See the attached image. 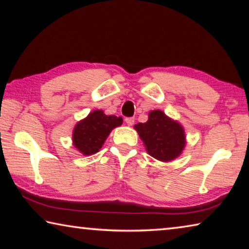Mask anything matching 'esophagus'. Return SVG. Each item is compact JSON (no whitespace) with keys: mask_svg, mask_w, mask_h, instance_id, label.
I'll return each instance as SVG.
<instances>
[{"mask_svg":"<svg viewBox=\"0 0 249 249\" xmlns=\"http://www.w3.org/2000/svg\"><path fill=\"white\" fill-rule=\"evenodd\" d=\"M125 122L128 126H133L134 123H135V119H134V117H127V119L125 120Z\"/></svg>","mask_w":249,"mask_h":249,"instance_id":"1","label":"esophagus"}]
</instances>
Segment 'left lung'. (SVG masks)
I'll list each match as a JSON object with an SVG mask.
<instances>
[{
  "instance_id": "1",
  "label": "left lung",
  "mask_w": 249,
  "mask_h": 249,
  "mask_svg": "<svg viewBox=\"0 0 249 249\" xmlns=\"http://www.w3.org/2000/svg\"><path fill=\"white\" fill-rule=\"evenodd\" d=\"M134 128L147 153L159 161L168 162L178 158L187 144L183 126L160 109L150 111L148 121L136 124Z\"/></svg>"
}]
</instances>
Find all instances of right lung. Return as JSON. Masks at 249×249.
Returning <instances> with one entry per match:
<instances>
[{
  "mask_svg": "<svg viewBox=\"0 0 249 249\" xmlns=\"http://www.w3.org/2000/svg\"><path fill=\"white\" fill-rule=\"evenodd\" d=\"M123 124L122 117L107 115L102 109L92 111L86 119L75 124L72 144L84 156H91L102 148L109 133Z\"/></svg>",
  "mask_w": 249,
  "mask_h": 249,
  "instance_id": "obj_1",
  "label": "right lung"
}]
</instances>
